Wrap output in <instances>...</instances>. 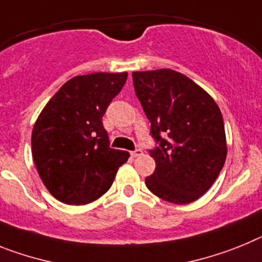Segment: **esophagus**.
I'll return each mask as SVG.
<instances>
[{"label":"esophagus","instance_id":"esophagus-1","mask_svg":"<svg viewBox=\"0 0 262 262\" xmlns=\"http://www.w3.org/2000/svg\"><path fill=\"white\" fill-rule=\"evenodd\" d=\"M130 156L134 157V158H136V157H141V156H142V150H141V149H136V150H134V151H132Z\"/></svg>","mask_w":262,"mask_h":262}]
</instances>
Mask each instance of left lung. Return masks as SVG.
I'll return each instance as SVG.
<instances>
[{
    "label": "left lung",
    "instance_id": "1",
    "mask_svg": "<svg viewBox=\"0 0 262 262\" xmlns=\"http://www.w3.org/2000/svg\"><path fill=\"white\" fill-rule=\"evenodd\" d=\"M134 91L150 121L156 170L145 179L154 195L174 204L199 199L227 158L224 121L215 100L190 77L169 68L133 72Z\"/></svg>",
    "mask_w": 262,
    "mask_h": 262
}]
</instances>
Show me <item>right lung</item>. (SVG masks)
I'll return each mask as SVG.
<instances>
[{"instance_id":"right-lung-1","label":"right lung","mask_w":262,"mask_h":262,"mask_svg":"<svg viewBox=\"0 0 262 262\" xmlns=\"http://www.w3.org/2000/svg\"><path fill=\"white\" fill-rule=\"evenodd\" d=\"M128 72L72 77L34 124L31 153L43 185L66 204H88L111 188L129 153L109 147L103 116Z\"/></svg>"}]
</instances>
